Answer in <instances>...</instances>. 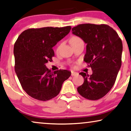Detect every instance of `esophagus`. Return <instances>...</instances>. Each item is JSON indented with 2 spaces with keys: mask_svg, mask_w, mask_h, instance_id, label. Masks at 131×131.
Returning <instances> with one entry per match:
<instances>
[{
  "mask_svg": "<svg viewBox=\"0 0 131 131\" xmlns=\"http://www.w3.org/2000/svg\"><path fill=\"white\" fill-rule=\"evenodd\" d=\"M78 73L77 72H75L74 71H71V75L72 76H76V75H78Z\"/></svg>",
  "mask_w": 131,
  "mask_h": 131,
  "instance_id": "1",
  "label": "esophagus"
}]
</instances>
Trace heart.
I'll list each match as a JSON object with an SVG mask.
<instances>
[{"label": "heart", "instance_id": "1", "mask_svg": "<svg viewBox=\"0 0 131 131\" xmlns=\"http://www.w3.org/2000/svg\"><path fill=\"white\" fill-rule=\"evenodd\" d=\"M79 39H80V38H78V37H73V38H71V40H70V42H71V43L75 42V41H77Z\"/></svg>", "mask_w": 131, "mask_h": 131}]
</instances>
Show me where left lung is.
I'll return each mask as SVG.
<instances>
[{
  "mask_svg": "<svg viewBox=\"0 0 131 131\" xmlns=\"http://www.w3.org/2000/svg\"><path fill=\"white\" fill-rule=\"evenodd\" d=\"M72 31L86 43L83 60L92 70L91 75L79 73L84 82L78 92L86 99L97 100L106 95L115 82L122 63V40L107 25L81 24Z\"/></svg>",
  "mask_w": 131,
  "mask_h": 131,
  "instance_id": "obj_1",
  "label": "left lung"
}]
</instances>
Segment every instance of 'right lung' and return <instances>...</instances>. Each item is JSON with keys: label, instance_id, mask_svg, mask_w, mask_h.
Segmentation results:
<instances>
[{"label": "right lung", "instance_id": "right-lung-1", "mask_svg": "<svg viewBox=\"0 0 131 131\" xmlns=\"http://www.w3.org/2000/svg\"><path fill=\"white\" fill-rule=\"evenodd\" d=\"M71 29L70 26L29 29L16 41L13 50L15 72L23 90L33 98L43 101L53 98L71 76L68 70L52 72L46 66L54 56L52 48Z\"/></svg>", "mask_w": 131, "mask_h": 131}]
</instances>
